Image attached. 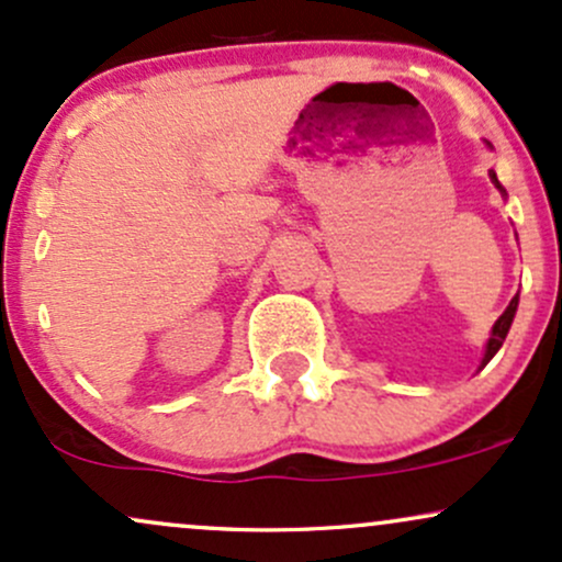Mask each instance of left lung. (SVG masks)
Wrapping results in <instances>:
<instances>
[{
  "mask_svg": "<svg viewBox=\"0 0 562 562\" xmlns=\"http://www.w3.org/2000/svg\"><path fill=\"white\" fill-rule=\"evenodd\" d=\"M488 177H492V182H494L496 190H499L502 195H505V187L499 184V179H496V173H494V171H488ZM515 312H518V295H515V299L509 301V306L505 308V314H502V317L494 322V327H492V338H488V344H486V353H483V362H481V367H486L488 362H492L494 353L499 351L502 344H505V338H507V333H509V325H513V319H515Z\"/></svg>",
  "mask_w": 562,
  "mask_h": 562,
  "instance_id": "8db88e82",
  "label": "left lung"
}]
</instances>
